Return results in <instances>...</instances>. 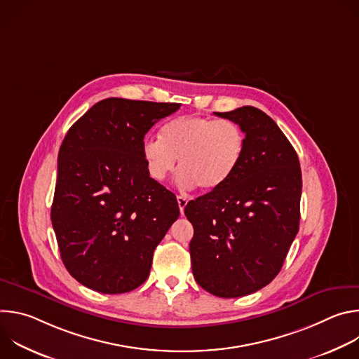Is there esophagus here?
Masks as SVG:
<instances>
[{
  "instance_id": "obj_1",
  "label": "esophagus",
  "mask_w": 359,
  "mask_h": 359,
  "mask_svg": "<svg viewBox=\"0 0 359 359\" xmlns=\"http://www.w3.org/2000/svg\"><path fill=\"white\" fill-rule=\"evenodd\" d=\"M177 203H179V209H180V213H183L184 212V208H186V204H187V197L186 196H177Z\"/></svg>"
}]
</instances>
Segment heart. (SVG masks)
I'll list each match as a JSON object with an SVG mask.
<instances>
[{
  "mask_svg": "<svg viewBox=\"0 0 359 359\" xmlns=\"http://www.w3.org/2000/svg\"><path fill=\"white\" fill-rule=\"evenodd\" d=\"M245 133L231 121L180 116L169 121L161 139H144L142 156L149 176L163 182L176 168L177 183L203 190L222 187L240 166L245 151Z\"/></svg>",
  "mask_w": 359,
  "mask_h": 359,
  "instance_id": "obj_1",
  "label": "heart"
}]
</instances>
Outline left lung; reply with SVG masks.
<instances>
[{"label":"left lung","instance_id":"8db88e82","mask_svg":"<svg viewBox=\"0 0 359 359\" xmlns=\"http://www.w3.org/2000/svg\"><path fill=\"white\" fill-rule=\"evenodd\" d=\"M215 115L245 133L234 175L184 208L194 234L191 270L213 295L236 298L259 291L280 273L299 226L301 168L290 140L263 111L241 107Z\"/></svg>","mask_w":359,"mask_h":359}]
</instances>
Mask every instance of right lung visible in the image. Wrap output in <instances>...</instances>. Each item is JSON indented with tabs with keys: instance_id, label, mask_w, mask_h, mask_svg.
Here are the masks:
<instances>
[{
	"instance_id": "obj_1",
	"label": "right lung",
	"mask_w": 359,
	"mask_h": 359,
	"mask_svg": "<svg viewBox=\"0 0 359 359\" xmlns=\"http://www.w3.org/2000/svg\"><path fill=\"white\" fill-rule=\"evenodd\" d=\"M179 108L108 97L68 130L50 220L64 266L82 285L122 294L149 277L153 251L180 212L176 196L149 176L142 144Z\"/></svg>"
}]
</instances>
